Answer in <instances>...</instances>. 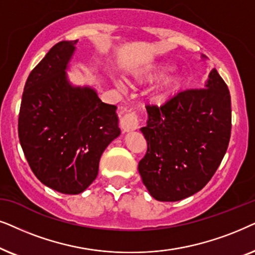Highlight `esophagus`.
Instances as JSON below:
<instances>
[{
    "mask_svg": "<svg viewBox=\"0 0 255 255\" xmlns=\"http://www.w3.org/2000/svg\"><path fill=\"white\" fill-rule=\"evenodd\" d=\"M121 128L124 131H133L138 128V118L135 112H128L121 119Z\"/></svg>",
    "mask_w": 255,
    "mask_h": 255,
    "instance_id": "esophagus-1",
    "label": "esophagus"
}]
</instances>
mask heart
<instances>
[{"mask_svg":"<svg viewBox=\"0 0 255 255\" xmlns=\"http://www.w3.org/2000/svg\"><path fill=\"white\" fill-rule=\"evenodd\" d=\"M172 69V64L168 62H158L148 64L141 69L136 70L133 74L135 81L141 85L152 83L157 80L158 78L164 76ZM185 84V77L181 72H172L168 74L159 81V84L155 87L154 93H152V99L156 103H165L175 94H177Z\"/></svg>","mask_w":255,"mask_h":255,"instance_id":"b5f03b06","label":"heart"}]
</instances>
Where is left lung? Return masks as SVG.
<instances>
[{
    "instance_id": "1",
    "label": "left lung",
    "mask_w": 255,
    "mask_h": 255,
    "mask_svg": "<svg viewBox=\"0 0 255 255\" xmlns=\"http://www.w3.org/2000/svg\"><path fill=\"white\" fill-rule=\"evenodd\" d=\"M203 58H206L203 56ZM141 128L148 149L138 172L159 202H177L202 190L229 147L231 96L216 69L204 88L186 90L163 106H147Z\"/></svg>"
}]
</instances>
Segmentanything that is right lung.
Masks as SVG:
<instances>
[{
	"label": "right lung",
	"mask_w": 255,
	"mask_h": 255,
	"mask_svg": "<svg viewBox=\"0 0 255 255\" xmlns=\"http://www.w3.org/2000/svg\"><path fill=\"white\" fill-rule=\"evenodd\" d=\"M77 40L52 46L26 79L18 137L26 161L44 185L65 195L97 178L105 149L120 135L117 106L90 86H74L66 70Z\"/></svg>",
	"instance_id": "1"
}]
</instances>
